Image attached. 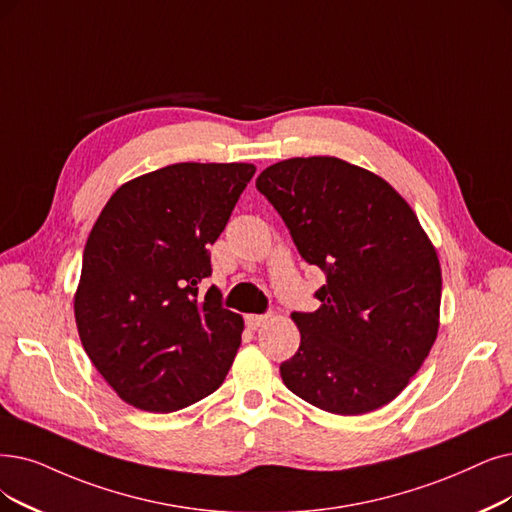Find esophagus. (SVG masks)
<instances>
[{"label": "esophagus", "instance_id": "esophagus-1", "mask_svg": "<svg viewBox=\"0 0 512 512\" xmlns=\"http://www.w3.org/2000/svg\"><path fill=\"white\" fill-rule=\"evenodd\" d=\"M269 317H271V315H248V317H245V323H248V325L252 327V330H256V327L267 323Z\"/></svg>", "mask_w": 512, "mask_h": 512}]
</instances>
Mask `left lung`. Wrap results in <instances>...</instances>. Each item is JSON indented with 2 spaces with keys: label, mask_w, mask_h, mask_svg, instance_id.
<instances>
[{
  "label": "left lung",
  "mask_w": 512,
  "mask_h": 512,
  "mask_svg": "<svg viewBox=\"0 0 512 512\" xmlns=\"http://www.w3.org/2000/svg\"><path fill=\"white\" fill-rule=\"evenodd\" d=\"M256 189L327 281L315 292L317 311L292 313L300 346L279 367L283 384L340 416L391 403L439 330V258L410 203L338 157L273 163Z\"/></svg>",
  "instance_id": "8db88e82"
}]
</instances>
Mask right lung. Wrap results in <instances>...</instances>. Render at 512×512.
Returning <instances> with one entry per match:
<instances>
[{
  "instance_id": "add662e5",
  "label": "right lung",
  "mask_w": 512,
  "mask_h": 512,
  "mask_svg": "<svg viewBox=\"0 0 512 512\" xmlns=\"http://www.w3.org/2000/svg\"><path fill=\"white\" fill-rule=\"evenodd\" d=\"M254 172L252 163H174L121 185L94 222L77 332L100 376L138 410H182L229 374L243 319L214 288L201 296L199 283Z\"/></svg>"
}]
</instances>
